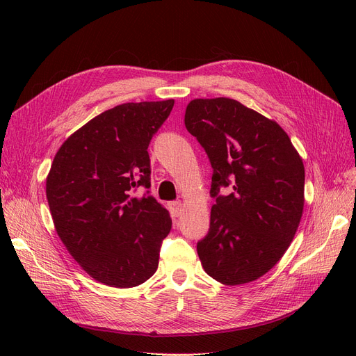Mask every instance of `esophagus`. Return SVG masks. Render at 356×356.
Here are the masks:
<instances>
[{"mask_svg": "<svg viewBox=\"0 0 356 356\" xmlns=\"http://www.w3.org/2000/svg\"><path fill=\"white\" fill-rule=\"evenodd\" d=\"M168 209H170L172 216L177 218V216H180V215H181L183 204H181V202H179V200H176V202H170V203H168Z\"/></svg>", "mask_w": 356, "mask_h": 356, "instance_id": "1", "label": "esophagus"}]
</instances>
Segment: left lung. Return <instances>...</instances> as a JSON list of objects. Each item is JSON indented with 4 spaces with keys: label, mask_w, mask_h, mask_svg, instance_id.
<instances>
[{
    "label": "left lung",
    "mask_w": 356,
    "mask_h": 356,
    "mask_svg": "<svg viewBox=\"0 0 356 356\" xmlns=\"http://www.w3.org/2000/svg\"><path fill=\"white\" fill-rule=\"evenodd\" d=\"M184 124L213 170L202 267L227 286L254 282L278 263L300 223L303 161L282 127L235 99H193Z\"/></svg>",
    "instance_id": "1"
}]
</instances>
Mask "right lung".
<instances>
[{"label": "right lung", "mask_w": 356, "mask_h": 356, "mask_svg": "<svg viewBox=\"0 0 356 356\" xmlns=\"http://www.w3.org/2000/svg\"><path fill=\"white\" fill-rule=\"evenodd\" d=\"M175 101L128 102L73 133L54 156L46 195L56 231L72 257L99 283L128 289L159 267L172 229L149 195L148 145ZM145 188L143 197L135 192Z\"/></svg>", "instance_id": "add662e5"}]
</instances>
